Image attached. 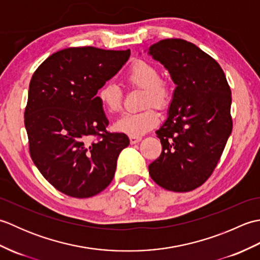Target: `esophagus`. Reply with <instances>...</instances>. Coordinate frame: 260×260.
<instances>
[{
    "label": "esophagus",
    "instance_id": "obj_1",
    "mask_svg": "<svg viewBox=\"0 0 260 260\" xmlns=\"http://www.w3.org/2000/svg\"><path fill=\"white\" fill-rule=\"evenodd\" d=\"M129 141H131V144H136V143H139L142 141V137L140 136H129Z\"/></svg>",
    "mask_w": 260,
    "mask_h": 260
}]
</instances>
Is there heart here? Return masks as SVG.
I'll list each match as a JSON object with an SVG mask.
<instances>
[{
    "mask_svg": "<svg viewBox=\"0 0 260 260\" xmlns=\"http://www.w3.org/2000/svg\"><path fill=\"white\" fill-rule=\"evenodd\" d=\"M126 80L131 86L144 89V105L154 104L158 107L167 105L170 97V87L161 79V74L155 64L146 60H136L126 74ZM97 99L108 114L120 110L123 104V91L120 88L106 82L97 91ZM158 123V114L153 107L142 112L126 113L115 123V129L131 136H141L152 129Z\"/></svg>",
    "mask_w": 260,
    "mask_h": 260,
    "instance_id": "b5f03b06",
    "label": "heart"
}]
</instances>
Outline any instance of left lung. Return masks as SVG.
I'll list each match as a JSON object with an SVG mask.
<instances>
[{
	"label": "left lung",
	"instance_id": "8db88e82",
	"mask_svg": "<svg viewBox=\"0 0 260 260\" xmlns=\"http://www.w3.org/2000/svg\"><path fill=\"white\" fill-rule=\"evenodd\" d=\"M148 54L176 85L168 119L156 131L162 153L148 172L165 190L192 191L212 174L233 131L230 87L220 64L191 42L165 39Z\"/></svg>",
	"mask_w": 260,
	"mask_h": 260
}]
</instances>
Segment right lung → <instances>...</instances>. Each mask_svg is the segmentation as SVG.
I'll list each match as a JSON object with an SVG mask.
<instances>
[{"instance_id": "1", "label": "right lung", "mask_w": 260, "mask_h": 260, "mask_svg": "<svg viewBox=\"0 0 260 260\" xmlns=\"http://www.w3.org/2000/svg\"><path fill=\"white\" fill-rule=\"evenodd\" d=\"M131 50L67 48L47 58L33 74L24 112L32 161L60 192L90 198L112 182L129 140L107 131L97 91L114 77Z\"/></svg>"}]
</instances>
